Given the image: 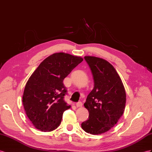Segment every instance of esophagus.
<instances>
[{
  "label": "esophagus",
  "instance_id": "obj_1",
  "mask_svg": "<svg viewBox=\"0 0 152 152\" xmlns=\"http://www.w3.org/2000/svg\"><path fill=\"white\" fill-rule=\"evenodd\" d=\"M76 106L77 107H81L83 106V103H81V102H77V103H76Z\"/></svg>",
  "mask_w": 152,
  "mask_h": 152
}]
</instances>
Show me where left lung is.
Wrapping results in <instances>:
<instances>
[{
  "instance_id": "8db88e82",
  "label": "left lung",
  "mask_w": 152,
  "mask_h": 152,
  "mask_svg": "<svg viewBox=\"0 0 152 152\" xmlns=\"http://www.w3.org/2000/svg\"><path fill=\"white\" fill-rule=\"evenodd\" d=\"M84 58L91 70L94 86L84 103L89 116L81 123V128L87 133L99 135L111 129L123 114L126 92L120 76L109 62L91 56Z\"/></svg>"
}]
</instances>
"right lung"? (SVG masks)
<instances>
[{
  "instance_id": "right-lung-1",
  "label": "right lung",
  "mask_w": 152,
  "mask_h": 152,
  "mask_svg": "<svg viewBox=\"0 0 152 152\" xmlns=\"http://www.w3.org/2000/svg\"><path fill=\"white\" fill-rule=\"evenodd\" d=\"M83 60L67 53H54L30 76L22 103L27 116L38 130L50 132L59 126L64 111L71 108L64 99L67 90L63 81Z\"/></svg>"
}]
</instances>
